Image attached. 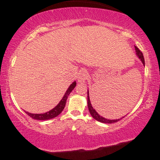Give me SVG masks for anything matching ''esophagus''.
<instances>
[{
	"label": "esophagus",
	"instance_id": "34e87169",
	"mask_svg": "<svg viewBox=\"0 0 160 160\" xmlns=\"http://www.w3.org/2000/svg\"><path fill=\"white\" fill-rule=\"evenodd\" d=\"M87 77H88V72L86 71V70L85 69L80 70V74H79V76H78V82H84L86 79H87Z\"/></svg>",
	"mask_w": 160,
	"mask_h": 160
}]
</instances>
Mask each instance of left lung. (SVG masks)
Returning <instances> with one entry per match:
<instances>
[{"label": "left lung", "mask_w": 160, "mask_h": 160, "mask_svg": "<svg viewBox=\"0 0 160 160\" xmlns=\"http://www.w3.org/2000/svg\"><path fill=\"white\" fill-rule=\"evenodd\" d=\"M135 51H136V55L138 56V58H140L141 61L142 62L143 65H144L145 62H144V56H143V53L141 52L140 49L138 48L137 47H135ZM87 104H88V108H89V113H90L92 117L95 120H96L97 121H99V122H104V123H113V122H117V121L120 120L121 119L124 118V117H122V118L118 119V120H108V119L104 118V117H102V116L99 115L98 113L95 111V110L93 108L92 106V104L90 102V99H89V91H88V92H87ZM125 117H126V116H125Z\"/></svg>", "instance_id": "1"}]
</instances>
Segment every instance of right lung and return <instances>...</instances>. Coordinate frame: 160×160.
Masks as SVG:
<instances>
[{
	"label": "right lung",
	"mask_w": 160,
	"mask_h": 160,
	"mask_svg": "<svg viewBox=\"0 0 160 160\" xmlns=\"http://www.w3.org/2000/svg\"><path fill=\"white\" fill-rule=\"evenodd\" d=\"M76 84L77 82L74 81L70 85L68 89H67L65 94L64 95L63 98H62L61 101H60L59 103L57 104L56 107L53 108V109L51 110V111H49L44 113H39V114H38V113H31L27 111H25V113H26L28 116H30L32 119L38 120H49V119H52L54 118V117H57V116L62 113V111L64 110V108H65V106L66 104V101H67L68 97L69 94L72 92L73 89H74V87L76 86Z\"/></svg>",
	"instance_id": "add662e5"
}]
</instances>
